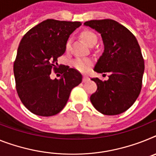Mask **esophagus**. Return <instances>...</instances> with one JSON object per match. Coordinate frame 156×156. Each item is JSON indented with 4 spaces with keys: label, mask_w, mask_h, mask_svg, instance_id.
Returning <instances> with one entry per match:
<instances>
[{
    "label": "esophagus",
    "mask_w": 156,
    "mask_h": 156,
    "mask_svg": "<svg viewBox=\"0 0 156 156\" xmlns=\"http://www.w3.org/2000/svg\"><path fill=\"white\" fill-rule=\"evenodd\" d=\"M89 81V78L87 76H83V79H82V82H86Z\"/></svg>",
    "instance_id": "esophagus-1"
}]
</instances>
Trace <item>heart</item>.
Instances as JSON below:
<instances>
[{"label": "heart", "mask_w": 156, "mask_h": 156, "mask_svg": "<svg viewBox=\"0 0 156 156\" xmlns=\"http://www.w3.org/2000/svg\"><path fill=\"white\" fill-rule=\"evenodd\" d=\"M81 36L84 40V41L86 42V44L90 46L95 45L98 41V36L94 32H93L92 31H90V30H85L81 33ZM70 46V41H67V43L66 44V49L69 50ZM90 60L86 59V58H78V59L74 60L73 64H74V66L78 69V70H81V71H85L88 69L89 66L90 65Z\"/></svg>", "instance_id": "heart-1"}]
</instances>
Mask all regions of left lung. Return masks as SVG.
Here are the masks:
<instances>
[{"label": "left lung", "mask_w": 156, "mask_h": 156, "mask_svg": "<svg viewBox=\"0 0 156 156\" xmlns=\"http://www.w3.org/2000/svg\"><path fill=\"white\" fill-rule=\"evenodd\" d=\"M101 34L104 51L94 66L97 73H108V80L91 78L98 90L90 96L97 110L117 115L129 109L140 93L144 61L138 41L128 28L113 20H93L84 23Z\"/></svg>", "instance_id": "1"}]
</instances>
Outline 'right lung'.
<instances>
[{
	"label": "right lung",
	"instance_id": "1",
	"mask_svg": "<svg viewBox=\"0 0 156 156\" xmlns=\"http://www.w3.org/2000/svg\"><path fill=\"white\" fill-rule=\"evenodd\" d=\"M81 25L78 21L48 19L22 38L13 66L16 88L23 105L34 114L51 116L58 113L72 89L82 82L78 70L65 66L58 70L57 62L66 51L70 34ZM52 70L62 74L59 80L50 78Z\"/></svg>",
	"mask_w": 156,
	"mask_h": 156
}]
</instances>
